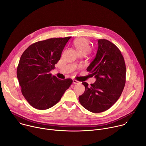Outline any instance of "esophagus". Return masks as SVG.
<instances>
[{"label": "esophagus", "instance_id": "obj_1", "mask_svg": "<svg viewBox=\"0 0 146 146\" xmlns=\"http://www.w3.org/2000/svg\"><path fill=\"white\" fill-rule=\"evenodd\" d=\"M73 84H80L81 83L80 81H78L76 80H73Z\"/></svg>", "mask_w": 146, "mask_h": 146}]
</instances>
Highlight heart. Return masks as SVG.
<instances>
[{
    "mask_svg": "<svg viewBox=\"0 0 146 146\" xmlns=\"http://www.w3.org/2000/svg\"><path fill=\"white\" fill-rule=\"evenodd\" d=\"M73 46L78 54H87L91 50L89 41L84 38H79L73 41Z\"/></svg>",
    "mask_w": 146,
    "mask_h": 146,
    "instance_id": "heart-1",
    "label": "heart"
}]
</instances>
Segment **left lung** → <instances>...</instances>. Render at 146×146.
Segmentation results:
<instances>
[{"mask_svg": "<svg viewBox=\"0 0 146 146\" xmlns=\"http://www.w3.org/2000/svg\"><path fill=\"white\" fill-rule=\"evenodd\" d=\"M96 55L87 70L95 76L94 84L83 82L85 91L78 97L87 110L102 113L110 109L120 97L126 81V66L118 48L110 41L99 39Z\"/></svg>", "mask_w": 146, "mask_h": 146, "instance_id": "left-lung-1", "label": "left lung"}]
</instances>
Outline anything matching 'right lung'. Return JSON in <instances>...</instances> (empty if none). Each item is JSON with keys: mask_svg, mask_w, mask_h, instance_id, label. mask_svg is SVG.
Masks as SVG:
<instances>
[{"mask_svg": "<svg viewBox=\"0 0 146 146\" xmlns=\"http://www.w3.org/2000/svg\"><path fill=\"white\" fill-rule=\"evenodd\" d=\"M70 38H51L37 41L29 46L21 56L17 78L23 96L34 108H51L72 84L71 78L60 80L50 73L59 60Z\"/></svg>", "mask_w": 146, "mask_h": 146, "instance_id": "right-lung-1", "label": "right lung"}]
</instances>
